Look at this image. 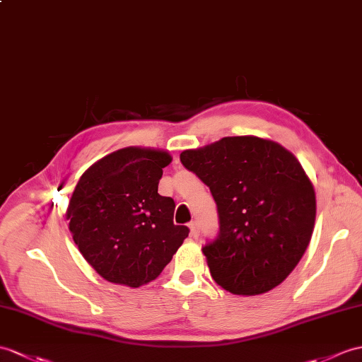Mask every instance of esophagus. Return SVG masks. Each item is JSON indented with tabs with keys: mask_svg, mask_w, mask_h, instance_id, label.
Masks as SVG:
<instances>
[{
	"mask_svg": "<svg viewBox=\"0 0 362 362\" xmlns=\"http://www.w3.org/2000/svg\"><path fill=\"white\" fill-rule=\"evenodd\" d=\"M189 233H191V238H199L200 230H199V223L196 221H192L189 223Z\"/></svg>",
	"mask_w": 362,
	"mask_h": 362,
	"instance_id": "1",
	"label": "esophagus"
}]
</instances>
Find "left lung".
I'll list each match as a JSON object with an SVG mask.
<instances>
[{
  "label": "left lung",
  "instance_id": "obj_1",
  "mask_svg": "<svg viewBox=\"0 0 362 362\" xmlns=\"http://www.w3.org/2000/svg\"><path fill=\"white\" fill-rule=\"evenodd\" d=\"M180 162L217 205L219 234L202 248L213 279L242 296L262 295L287 279L316 217L313 183L298 158L273 140L240 136L183 151Z\"/></svg>",
  "mask_w": 362,
  "mask_h": 362
}]
</instances>
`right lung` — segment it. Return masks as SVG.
<instances>
[{
    "label": "right lung",
    "mask_w": 362,
    "mask_h": 362,
    "mask_svg": "<svg viewBox=\"0 0 362 362\" xmlns=\"http://www.w3.org/2000/svg\"><path fill=\"white\" fill-rule=\"evenodd\" d=\"M168 151L129 146L83 173L66 219L72 239L103 279L137 288L162 273L188 238L174 225L175 204L157 192Z\"/></svg>",
    "instance_id": "add662e5"
}]
</instances>
